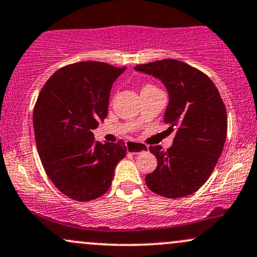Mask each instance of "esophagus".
Wrapping results in <instances>:
<instances>
[{
	"mask_svg": "<svg viewBox=\"0 0 257 257\" xmlns=\"http://www.w3.org/2000/svg\"><path fill=\"white\" fill-rule=\"evenodd\" d=\"M125 146H126V150H128L129 152L134 153V155H137V153H141V152H146L147 150H149V147L146 145H144V144L141 143H137V141H126Z\"/></svg>",
	"mask_w": 257,
	"mask_h": 257,
	"instance_id": "1",
	"label": "esophagus"
}]
</instances>
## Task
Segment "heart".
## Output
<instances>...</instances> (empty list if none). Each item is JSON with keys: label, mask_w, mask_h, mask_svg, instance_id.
I'll return each instance as SVG.
<instances>
[{"label": "heart", "mask_w": 257, "mask_h": 257, "mask_svg": "<svg viewBox=\"0 0 257 257\" xmlns=\"http://www.w3.org/2000/svg\"><path fill=\"white\" fill-rule=\"evenodd\" d=\"M144 88H152V85H145V87Z\"/></svg>", "instance_id": "b5f03b06"}]
</instances>
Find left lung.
Returning a JSON list of instances; mask_svg holds the SVG:
<instances>
[{
	"label": "left lung",
	"instance_id": "8db88e82",
	"mask_svg": "<svg viewBox=\"0 0 257 257\" xmlns=\"http://www.w3.org/2000/svg\"><path fill=\"white\" fill-rule=\"evenodd\" d=\"M135 71L158 78L169 102L164 113L168 131L175 132L173 146L162 151L150 146L157 158L155 172L145 181L152 192L181 198L196 192L213 173L225 145L226 107L219 90L199 70L175 59L137 65Z\"/></svg>",
	"mask_w": 257,
	"mask_h": 257
}]
</instances>
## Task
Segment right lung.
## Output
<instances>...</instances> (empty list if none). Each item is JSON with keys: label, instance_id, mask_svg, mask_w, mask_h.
Masks as SVG:
<instances>
[{"label": "right lung", "instance_id": "1", "mask_svg": "<svg viewBox=\"0 0 257 257\" xmlns=\"http://www.w3.org/2000/svg\"><path fill=\"white\" fill-rule=\"evenodd\" d=\"M100 61L61 67L46 82L34 108L35 140L48 178L78 202L99 198L110 188L124 141L101 144L93 129L107 116L113 82L124 72Z\"/></svg>", "mask_w": 257, "mask_h": 257}]
</instances>
